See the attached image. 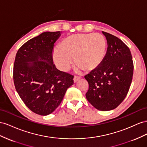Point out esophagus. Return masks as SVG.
I'll use <instances>...</instances> for the list:
<instances>
[{"mask_svg":"<svg viewBox=\"0 0 147 147\" xmlns=\"http://www.w3.org/2000/svg\"><path fill=\"white\" fill-rule=\"evenodd\" d=\"M79 79H81V77L75 76L74 77V82H76L78 81L79 80Z\"/></svg>","mask_w":147,"mask_h":147,"instance_id":"obj_1","label":"esophagus"}]
</instances>
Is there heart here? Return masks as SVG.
I'll use <instances>...</instances> for the list:
<instances>
[{
	"instance_id": "b5f03b06",
	"label": "heart",
	"mask_w": 147,
	"mask_h": 147,
	"mask_svg": "<svg viewBox=\"0 0 147 147\" xmlns=\"http://www.w3.org/2000/svg\"><path fill=\"white\" fill-rule=\"evenodd\" d=\"M107 42L102 34H78L66 37L54 50L53 59L59 68L67 71L74 59V66L86 73L97 69L105 58Z\"/></svg>"
}]
</instances>
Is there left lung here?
Listing matches in <instances>:
<instances>
[{"instance_id":"8db88e82","label":"left lung","mask_w":147,"mask_h":147,"mask_svg":"<svg viewBox=\"0 0 147 147\" xmlns=\"http://www.w3.org/2000/svg\"><path fill=\"white\" fill-rule=\"evenodd\" d=\"M108 48L102 65L85 76L89 83L86 98L101 111L118 107L126 97L132 80L134 63L131 51L118 37L102 31Z\"/></svg>"}]
</instances>
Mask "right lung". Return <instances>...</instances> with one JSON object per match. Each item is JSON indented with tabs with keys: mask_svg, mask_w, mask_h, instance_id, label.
I'll return each mask as SVG.
<instances>
[{
	"mask_svg": "<svg viewBox=\"0 0 147 147\" xmlns=\"http://www.w3.org/2000/svg\"><path fill=\"white\" fill-rule=\"evenodd\" d=\"M60 31L44 32L24 43L15 57L13 82L26 106L48 115L60 105L74 76L58 70L53 61L54 44Z\"/></svg>",
	"mask_w": 147,
	"mask_h": 147,
	"instance_id": "right-lung-1",
	"label": "right lung"
}]
</instances>
